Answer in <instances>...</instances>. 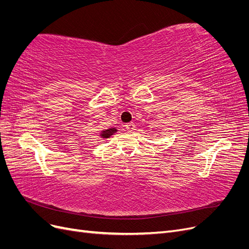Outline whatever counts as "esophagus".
Returning a JSON list of instances; mask_svg holds the SVG:
<instances>
[{
	"label": "esophagus",
	"mask_w": 249,
	"mask_h": 249,
	"mask_svg": "<svg viewBox=\"0 0 249 249\" xmlns=\"http://www.w3.org/2000/svg\"><path fill=\"white\" fill-rule=\"evenodd\" d=\"M135 127H136V126H135V124L133 123L125 124V129H126V131H129V132H133L135 130Z\"/></svg>",
	"instance_id": "34e87169"
}]
</instances>
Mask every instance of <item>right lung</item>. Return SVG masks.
<instances>
[{
    "label": "right lung",
    "instance_id": "obj_1",
    "mask_svg": "<svg viewBox=\"0 0 249 249\" xmlns=\"http://www.w3.org/2000/svg\"><path fill=\"white\" fill-rule=\"evenodd\" d=\"M116 132H117L116 127H111V129L102 131L101 134H100V136L102 138H104V139H108V138H110L112 136V135H114V133H116Z\"/></svg>",
    "mask_w": 249,
    "mask_h": 249
}]
</instances>
